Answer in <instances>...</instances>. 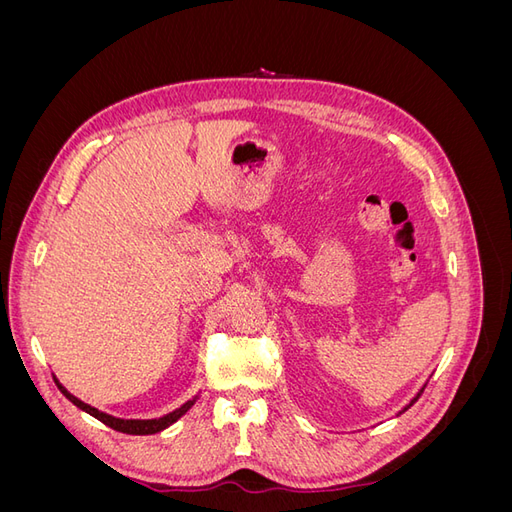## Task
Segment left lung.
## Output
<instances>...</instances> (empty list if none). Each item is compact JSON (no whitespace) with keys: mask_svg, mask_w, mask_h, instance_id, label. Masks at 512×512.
<instances>
[{"mask_svg":"<svg viewBox=\"0 0 512 512\" xmlns=\"http://www.w3.org/2000/svg\"><path fill=\"white\" fill-rule=\"evenodd\" d=\"M425 386H427V382H425V384H423V386H421V389H418V393H416V395H414V397H412V399H410V401H408V404H406V406H404V408H401V410H399V412H397V416H399V414H404V412H406V410H408V408H412V406H414V404H416V399H418V397H421V393H423V391H425Z\"/></svg>","mask_w":512,"mask_h":512,"instance_id":"left-lung-1","label":"left lung"}]
</instances>
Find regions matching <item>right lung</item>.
<instances>
[{
    "instance_id": "1",
    "label": "right lung",
    "mask_w": 512,
    "mask_h": 512,
    "mask_svg": "<svg viewBox=\"0 0 512 512\" xmlns=\"http://www.w3.org/2000/svg\"><path fill=\"white\" fill-rule=\"evenodd\" d=\"M53 378H55L57 389H59L61 393H64L76 408H81L83 412H87V414H91L94 418H98V421H102L104 425H108V427L115 429V431L130 433V436H151V433L164 431L166 427L177 423L179 418H181L185 412H188V410L196 404V399H198V393H196L192 399L185 401V404L179 406L177 410L168 412V414H164V416H158V418H117V416H113V414H106V412H102V410H98V408H94V406L85 404V401H81L79 397H74V395L66 389V386L57 380V376H53Z\"/></svg>"
}]
</instances>
